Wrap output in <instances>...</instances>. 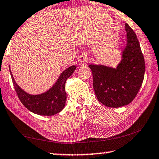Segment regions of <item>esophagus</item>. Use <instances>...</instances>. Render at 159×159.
Masks as SVG:
<instances>
[{
    "mask_svg": "<svg viewBox=\"0 0 159 159\" xmlns=\"http://www.w3.org/2000/svg\"><path fill=\"white\" fill-rule=\"evenodd\" d=\"M89 61H90V59H89V57L87 56V55L83 54V55H82L81 57H80V62L82 64H85Z\"/></svg>",
    "mask_w": 159,
    "mask_h": 159,
    "instance_id": "obj_1",
    "label": "esophagus"
}]
</instances>
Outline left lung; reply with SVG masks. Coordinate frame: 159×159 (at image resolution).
<instances>
[{"mask_svg": "<svg viewBox=\"0 0 159 159\" xmlns=\"http://www.w3.org/2000/svg\"><path fill=\"white\" fill-rule=\"evenodd\" d=\"M126 43L116 68L89 64L93 88L98 100L108 107L127 105L134 100L144 79L145 61L139 41L133 29L125 24Z\"/></svg>", "mask_w": 159, "mask_h": 159, "instance_id": "1", "label": "left lung"}]
</instances>
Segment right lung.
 <instances>
[{"mask_svg": "<svg viewBox=\"0 0 159 159\" xmlns=\"http://www.w3.org/2000/svg\"><path fill=\"white\" fill-rule=\"evenodd\" d=\"M75 70V65L66 69L61 73L52 87L44 93L38 95H31L24 91L16 82L11 69L10 73L16 92L22 104L36 115L50 116L61 112L65 107L66 100L65 83Z\"/></svg>", "mask_w": 159, "mask_h": 159, "instance_id": "add662e5", "label": "right lung"}]
</instances>
